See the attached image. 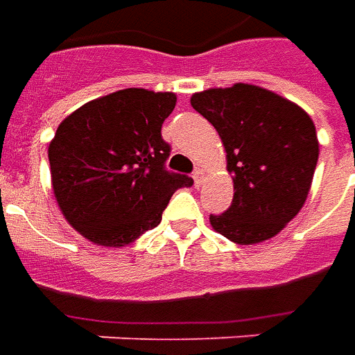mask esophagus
Segmentation results:
<instances>
[{"label": "esophagus", "mask_w": 355, "mask_h": 355, "mask_svg": "<svg viewBox=\"0 0 355 355\" xmlns=\"http://www.w3.org/2000/svg\"><path fill=\"white\" fill-rule=\"evenodd\" d=\"M193 184H196V188H200L201 184H203V180H205V171L201 169V167H198V169L193 171Z\"/></svg>", "instance_id": "34e87169"}]
</instances>
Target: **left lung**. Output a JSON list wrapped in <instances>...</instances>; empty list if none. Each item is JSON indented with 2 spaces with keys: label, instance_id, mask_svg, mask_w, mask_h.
<instances>
[{
  "label": "left lung",
  "instance_id": "8db88e82",
  "mask_svg": "<svg viewBox=\"0 0 355 355\" xmlns=\"http://www.w3.org/2000/svg\"><path fill=\"white\" fill-rule=\"evenodd\" d=\"M192 106L218 132L234 200L211 226L239 245L274 238L304 205L320 144L312 117L268 89L236 83L192 94Z\"/></svg>",
  "mask_w": 355,
  "mask_h": 355
}]
</instances>
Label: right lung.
I'll return each mask as SVG.
<instances>
[{"label":"right lung","instance_id":"right-lung-1","mask_svg":"<svg viewBox=\"0 0 355 355\" xmlns=\"http://www.w3.org/2000/svg\"><path fill=\"white\" fill-rule=\"evenodd\" d=\"M175 93L123 89L91 101L58 125L51 182L66 220L83 238L123 247L155 228L171 196L192 178L165 169L162 125Z\"/></svg>","mask_w":355,"mask_h":355}]
</instances>
